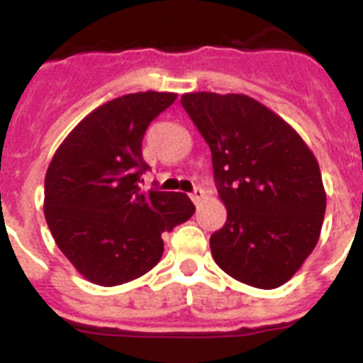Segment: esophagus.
<instances>
[{
	"mask_svg": "<svg viewBox=\"0 0 363 363\" xmlns=\"http://www.w3.org/2000/svg\"><path fill=\"white\" fill-rule=\"evenodd\" d=\"M203 196H205L203 189L196 187V189H194V192H192V194H191V200L194 201V205H198L201 200H203Z\"/></svg>",
	"mask_w": 363,
	"mask_h": 363,
	"instance_id": "esophagus-1",
	"label": "esophagus"
}]
</instances>
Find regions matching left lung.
<instances>
[{
	"label": "left lung",
	"instance_id": "8db88e82",
	"mask_svg": "<svg viewBox=\"0 0 363 363\" xmlns=\"http://www.w3.org/2000/svg\"><path fill=\"white\" fill-rule=\"evenodd\" d=\"M182 105L213 154L225 225L211 236L220 269L277 289L320 238L325 189L314 154L278 114L245 94L191 92Z\"/></svg>",
	"mask_w": 363,
	"mask_h": 363
}]
</instances>
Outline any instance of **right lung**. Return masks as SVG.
I'll return each mask as SVG.
<instances>
[{"mask_svg": "<svg viewBox=\"0 0 363 363\" xmlns=\"http://www.w3.org/2000/svg\"><path fill=\"white\" fill-rule=\"evenodd\" d=\"M174 92H134L83 118L45 176V220L60 251L104 287L143 277L163 255V233L194 214L184 192L143 191L147 127Z\"/></svg>", "mask_w": 363, "mask_h": 363, "instance_id": "1", "label": "right lung"}]
</instances>
